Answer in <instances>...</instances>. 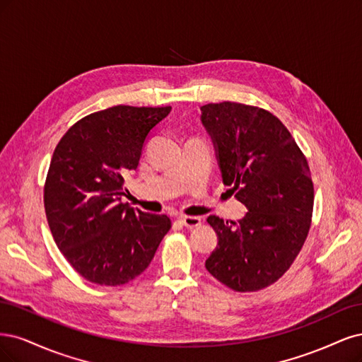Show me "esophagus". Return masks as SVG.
Returning a JSON list of instances; mask_svg holds the SVG:
<instances>
[{
	"label": "esophagus",
	"mask_w": 362,
	"mask_h": 362,
	"mask_svg": "<svg viewBox=\"0 0 362 362\" xmlns=\"http://www.w3.org/2000/svg\"><path fill=\"white\" fill-rule=\"evenodd\" d=\"M180 223L185 226V227H188V228H194V227H198L202 224V218H198V216H180Z\"/></svg>",
	"instance_id": "esophagus-1"
}]
</instances>
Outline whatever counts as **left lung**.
<instances>
[{
    "label": "left lung",
    "instance_id": "obj_1",
    "mask_svg": "<svg viewBox=\"0 0 362 362\" xmlns=\"http://www.w3.org/2000/svg\"><path fill=\"white\" fill-rule=\"evenodd\" d=\"M200 110L223 182L248 209L238 223L207 218L218 245L206 269L233 290L257 291L284 275L307 239L314 203L308 162L269 111L236 102Z\"/></svg>",
    "mask_w": 362,
    "mask_h": 362
}]
</instances>
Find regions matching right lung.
<instances>
[{"label": "right lung", "mask_w": 362, "mask_h": 362, "mask_svg": "<svg viewBox=\"0 0 362 362\" xmlns=\"http://www.w3.org/2000/svg\"><path fill=\"white\" fill-rule=\"evenodd\" d=\"M171 107L117 105L76 122L57 144L45 212L58 250L90 283L122 286L143 274L171 228L167 215L122 203L124 174Z\"/></svg>", "instance_id": "add662e5"}]
</instances>
